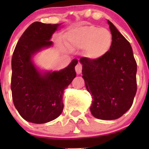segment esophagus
<instances>
[{
	"mask_svg": "<svg viewBox=\"0 0 149 149\" xmlns=\"http://www.w3.org/2000/svg\"><path fill=\"white\" fill-rule=\"evenodd\" d=\"M75 69H76V73H77V74H80L82 71V65L80 63H78L77 65H76Z\"/></svg>",
	"mask_w": 149,
	"mask_h": 149,
	"instance_id": "esophagus-1",
	"label": "esophagus"
}]
</instances>
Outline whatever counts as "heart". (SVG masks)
Listing matches in <instances>:
<instances>
[{
	"instance_id": "b5f03b06",
	"label": "heart",
	"mask_w": 149,
	"mask_h": 149,
	"mask_svg": "<svg viewBox=\"0 0 149 149\" xmlns=\"http://www.w3.org/2000/svg\"><path fill=\"white\" fill-rule=\"evenodd\" d=\"M72 46L85 49L86 57L92 60L100 59L109 51L113 37L108 29L94 25L76 29L70 36Z\"/></svg>"
}]
</instances>
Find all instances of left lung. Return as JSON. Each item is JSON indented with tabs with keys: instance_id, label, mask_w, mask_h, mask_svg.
<instances>
[{
	"instance_id": "8db88e82",
	"label": "left lung",
	"mask_w": 149,
	"mask_h": 149,
	"mask_svg": "<svg viewBox=\"0 0 149 149\" xmlns=\"http://www.w3.org/2000/svg\"><path fill=\"white\" fill-rule=\"evenodd\" d=\"M113 42L109 52L97 60L80 58L86 88L92 96L90 110L96 118H120L133 104L137 91V63L129 42L107 21Z\"/></svg>"
}]
</instances>
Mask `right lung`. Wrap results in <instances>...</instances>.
I'll return each mask as SVG.
<instances>
[{"label":"right lung","instance_id":"obj_1","mask_svg":"<svg viewBox=\"0 0 149 149\" xmlns=\"http://www.w3.org/2000/svg\"><path fill=\"white\" fill-rule=\"evenodd\" d=\"M60 24L36 22L25 30L18 41L11 60L10 88L13 104L21 116L30 123L41 124L59 117L63 109L64 89L76 76L74 59L59 71H39L31 57L52 45V34Z\"/></svg>","mask_w":149,"mask_h":149}]
</instances>
